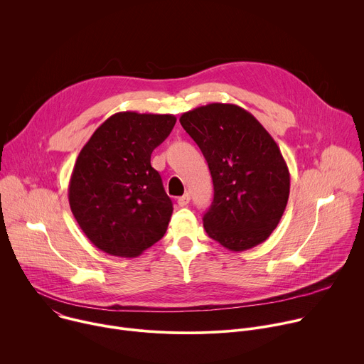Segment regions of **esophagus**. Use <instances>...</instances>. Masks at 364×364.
Masks as SVG:
<instances>
[{
    "label": "esophagus",
    "instance_id": "1",
    "mask_svg": "<svg viewBox=\"0 0 364 364\" xmlns=\"http://www.w3.org/2000/svg\"><path fill=\"white\" fill-rule=\"evenodd\" d=\"M177 203H178V205L180 207H186L188 203H190V194H183L181 197H178V200H177Z\"/></svg>",
    "mask_w": 364,
    "mask_h": 364
}]
</instances>
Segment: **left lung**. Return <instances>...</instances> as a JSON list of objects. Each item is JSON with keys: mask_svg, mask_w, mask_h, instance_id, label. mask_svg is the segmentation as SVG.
Listing matches in <instances>:
<instances>
[{"mask_svg": "<svg viewBox=\"0 0 364 364\" xmlns=\"http://www.w3.org/2000/svg\"><path fill=\"white\" fill-rule=\"evenodd\" d=\"M209 164L215 197L203 218L212 239L232 252L265 242L289 197L281 149L250 112L233 103H209L180 118Z\"/></svg>", "mask_w": 364, "mask_h": 364, "instance_id": "1", "label": "left lung"}]
</instances>
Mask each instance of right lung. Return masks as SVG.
<instances>
[{"label":"right lung","mask_w":364,"mask_h":364,"mask_svg":"<svg viewBox=\"0 0 364 364\" xmlns=\"http://www.w3.org/2000/svg\"><path fill=\"white\" fill-rule=\"evenodd\" d=\"M174 115L118 112L85 144L69 183L70 210L100 250L135 257L167 232L173 203L151 154L171 132Z\"/></svg>","instance_id":"add662e5"}]
</instances>
